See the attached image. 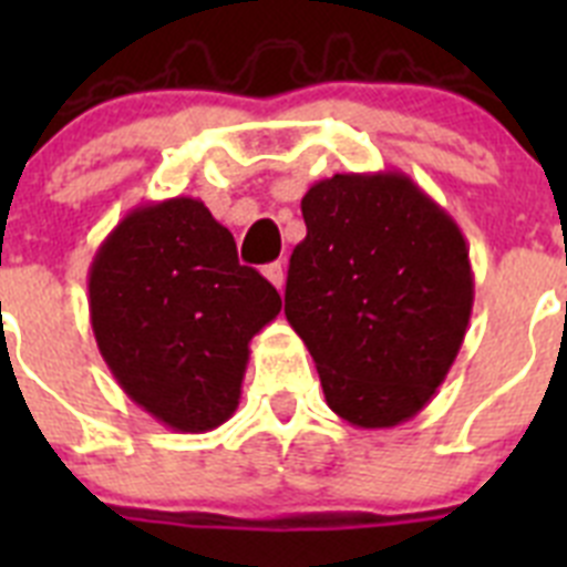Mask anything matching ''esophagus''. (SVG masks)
I'll return each instance as SVG.
<instances>
[{
  "mask_svg": "<svg viewBox=\"0 0 567 567\" xmlns=\"http://www.w3.org/2000/svg\"><path fill=\"white\" fill-rule=\"evenodd\" d=\"M264 275H267V280L272 284L275 289H284V284H287V269H284V264H269V267H264Z\"/></svg>",
  "mask_w": 567,
  "mask_h": 567,
  "instance_id": "obj_1",
  "label": "esophagus"
}]
</instances>
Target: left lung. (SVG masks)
<instances>
[{
	"label": "left lung",
	"instance_id": "obj_1",
	"mask_svg": "<svg viewBox=\"0 0 567 567\" xmlns=\"http://www.w3.org/2000/svg\"><path fill=\"white\" fill-rule=\"evenodd\" d=\"M287 312L327 403L358 429L429 405L468 329L474 272L457 221L405 173H338L300 202Z\"/></svg>",
	"mask_w": 567,
	"mask_h": 567
}]
</instances>
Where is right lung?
I'll return each instance as SVG.
<instances>
[{
  "label": "right lung",
  "instance_id": "1",
  "mask_svg": "<svg viewBox=\"0 0 567 567\" xmlns=\"http://www.w3.org/2000/svg\"><path fill=\"white\" fill-rule=\"evenodd\" d=\"M87 292L124 394L184 434L233 417L249 340L280 312L272 284L238 264L233 233L187 195L130 209L96 249Z\"/></svg>",
  "mask_w": 567,
  "mask_h": 567
}]
</instances>
